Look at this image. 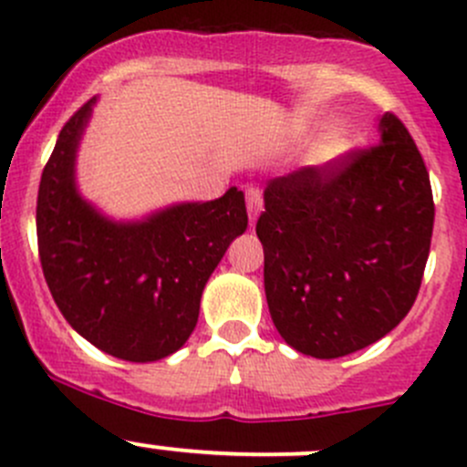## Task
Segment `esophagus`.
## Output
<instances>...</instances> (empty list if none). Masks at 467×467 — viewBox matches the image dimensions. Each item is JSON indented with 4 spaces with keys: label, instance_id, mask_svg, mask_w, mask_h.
I'll list each match as a JSON object with an SVG mask.
<instances>
[{
    "label": "esophagus",
    "instance_id": "esophagus-1",
    "mask_svg": "<svg viewBox=\"0 0 467 467\" xmlns=\"http://www.w3.org/2000/svg\"><path fill=\"white\" fill-rule=\"evenodd\" d=\"M246 207H248V216H251V223L260 216L262 207H264V194L260 187H248L246 190Z\"/></svg>",
    "mask_w": 467,
    "mask_h": 467
}]
</instances>
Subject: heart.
I'll use <instances>...</instances> for the list:
<instances>
[{
    "label": "heart",
    "mask_w": 467,
    "mask_h": 467,
    "mask_svg": "<svg viewBox=\"0 0 467 467\" xmlns=\"http://www.w3.org/2000/svg\"><path fill=\"white\" fill-rule=\"evenodd\" d=\"M348 146L350 144H348V140L343 138V135H325V138L318 140L317 146L312 149L309 160H312L314 167H329V164L338 162V160L348 153Z\"/></svg>",
    "instance_id": "b5f03b06"
}]
</instances>
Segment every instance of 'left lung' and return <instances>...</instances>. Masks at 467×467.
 <instances>
[{
    "label": "left lung",
    "mask_w": 467,
    "mask_h": 467,
    "mask_svg": "<svg viewBox=\"0 0 467 467\" xmlns=\"http://www.w3.org/2000/svg\"><path fill=\"white\" fill-rule=\"evenodd\" d=\"M381 140L264 190L257 237L280 337L337 359L379 341L416 303L430 257L434 196L407 126L386 112Z\"/></svg>",
    "instance_id": "8db88e82"
}]
</instances>
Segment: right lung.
Wrapping results in <instances>:
<instances>
[{"mask_svg": "<svg viewBox=\"0 0 467 467\" xmlns=\"http://www.w3.org/2000/svg\"><path fill=\"white\" fill-rule=\"evenodd\" d=\"M97 99L83 103L45 164L36 207L37 253L65 321L124 361H158L182 348L201 294L230 242L248 225L237 187L207 203H181L117 223L81 199L74 160Z\"/></svg>", "mask_w": 467, "mask_h": 467, "instance_id": "add662e5", "label": "right lung"}]
</instances>
